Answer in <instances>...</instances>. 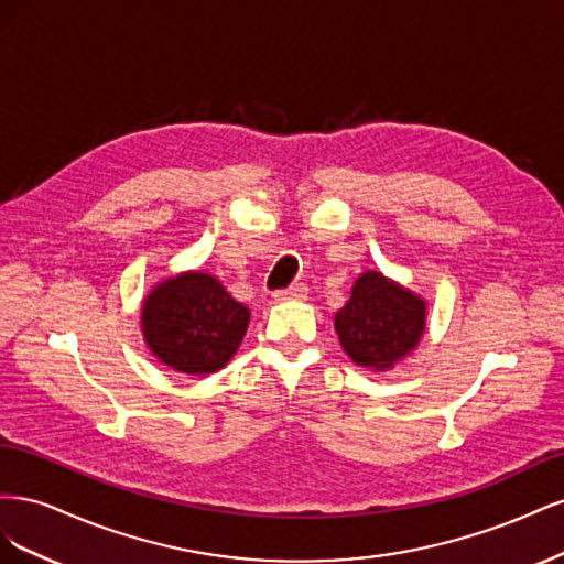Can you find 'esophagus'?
Masks as SVG:
<instances>
[{"label":"esophagus","instance_id":"1","mask_svg":"<svg viewBox=\"0 0 564 564\" xmlns=\"http://www.w3.org/2000/svg\"><path fill=\"white\" fill-rule=\"evenodd\" d=\"M305 294H308V289H305V284H292V286H286V289H278V292H275V301L303 299Z\"/></svg>","mask_w":564,"mask_h":564}]
</instances>
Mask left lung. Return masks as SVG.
Instances as JSON below:
<instances>
[{
    "label": "left lung",
    "instance_id": "left-lung-1",
    "mask_svg": "<svg viewBox=\"0 0 564 564\" xmlns=\"http://www.w3.org/2000/svg\"><path fill=\"white\" fill-rule=\"evenodd\" d=\"M425 305L381 272H362L350 301L336 313L340 346L357 365L386 369L414 350L423 334Z\"/></svg>",
    "mask_w": 564,
    "mask_h": 564
}]
</instances>
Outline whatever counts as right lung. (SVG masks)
I'll list each match as a JSON object with an SVG mask.
<instances>
[{
	"label": "right lung",
	"mask_w": 564,
	"mask_h": 564,
	"mask_svg": "<svg viewBox=\"0 0 564 564\" xmlns=\"http://www.w3.org/2000/svg\"><path fill=\"white\" fill-rule=\"evenodd\" d=\"M249 311L218 280L185 272L162 282L143 305V334L164 365L183 373H212L235 355Z\"/></svg>",
	"instance_id": "add662e5"
}]
</instances>
